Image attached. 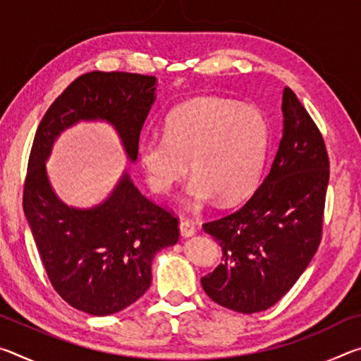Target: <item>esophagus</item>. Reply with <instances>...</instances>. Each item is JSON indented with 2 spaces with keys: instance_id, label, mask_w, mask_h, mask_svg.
Segmentation results:
<instances>
[{
  "instance_id": "1",
  "label": "esophagus",
  "mask_w": 361,
  "mask_h": 361,
  "mask_svg": "<svg viewBox=\"0 0 361 361\" xmlns=\"http://www.w3.org/2000/svg\"><path fill=\"white\" fill-rule=\"evenodd\" d=\"M180 234L183 237H191L195 234V224L192 221H189V219H183L180 223Z\"/></svg>"
}]
</instances>
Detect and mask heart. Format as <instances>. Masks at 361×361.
<instances>
[{"instance_id": "b5f03b06", "label": "heart", "mask_w": 361, "mask_h": 361, "mask_svg": "<svg viewBox=\"0 0 361 361\" xmlns=\"http://www.w3.org/2000/svg\"><path fill=\"white\" fill-rule=\"evenodd\" d=\"M267 122L258 109L204 97L169 114L164 135H146L138 143V161L156 192H170L186 175L189 204L218 197L235 204L253 192L267 149Z\"/></svg>"}]
</instances>
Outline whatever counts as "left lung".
<instances>
[{"label": "left lung", "instance_id": "left-lung-1", "mask_svg": "<svg viewBox=\"0 0 361 361\" xmlns=\"http://www.w3.org/2000/svg\"><path fill=\"white\" fill-rule=\"evenodd\" d=\"M282 113V140L261 186L239 210L202 226L223 250V262L200 279L202 288L242 314L280 301L322 240L329 180L325 142L290 87L283 89Z\"/></svg>", "mask_w": 361, "mask_h": 361}]
</instances>
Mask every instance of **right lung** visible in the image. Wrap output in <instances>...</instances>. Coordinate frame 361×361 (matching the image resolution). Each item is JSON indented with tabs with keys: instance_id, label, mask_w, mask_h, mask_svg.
<instances>
[{
	"instance_id": "add662e5",
	"label": "right lung",
	"mask_w": 361,
	"mask_h": 361,
	"mask_svg": "<svg viewBox=\"0 0 361 361\" xmlns=\"http://www.w3.org/2000/svg\"><path fill=\"white\" fill-rule=\"evenodd\" d=\"M156 84L154 76L137 73H85L57 97L33 140L23 212L52 286L90 315L116 314L145 295L154 255L178 242V219L145 197L127 172L102 204L66 205L51 186L46 162L60 133L79 121L111 124L135 162Z\"/></svg>"
}]
</instances>
